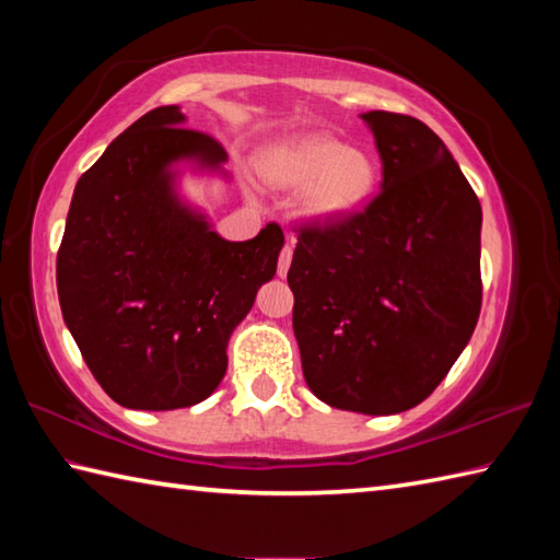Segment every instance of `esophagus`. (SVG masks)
<instances>
[{
  "label": "esophagus",
  "instance_id": "obj_1",
  "mask_svg": "<svg viewBox=\"0 0 560 560\" xmlns=\"http://www.w3.org/2000/svg\"><path fill=\"white\" fill-rule=\"evenodd\" d=\"M291 243H293V241H291ZM291 259H293V245H287V247L281 249V255H279V277H281V279L289 273Z\"/></svg>",
  "mask_w": 560,
  "mask_h": 560
}]
</instances>
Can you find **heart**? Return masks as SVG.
<instances>
[{"instance_id": "obj_1", "label": "heart", "mask_w": 560, "mask_h": 560, "mask_svg": "<svg viewBox=\"0 0 560 560\" xmlns=\"http://www.w3.org/2000/svg\"><path fill=\"white\" fill-rule=\"evenodd\" d=\"M273 185L303 187L301 207L313 221H343L375 195L380 171L365 149L327 135H311L271 149L259 165Z\"/></svg>"}]
</instances>
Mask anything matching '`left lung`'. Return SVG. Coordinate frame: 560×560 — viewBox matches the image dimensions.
Masks as SVG:
<instances>
[{"label":"left lung","mask_w":560,"mask_h":560,"mask_svg":"<svg viewBox=\"0 0 560 560\" xmlns=\"http://www.w3.org/2000/svg\"><path fill=\"white\" fill-rule=\"evenodd\" d=\"M383 192L303 225L289 269L307 387L335 409L389 416L443 383L481 313V205L431 127L371 110Z\"/></svg>","instance_id":"8db88e82"}]
</instances>
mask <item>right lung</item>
Returning a JSON list of instances; mask_svg holds the SVG:
<instances>
[{
	"label": "right lung",
	"instance_id": "right-lung-1",
	"mask_svg": "<svg viewBox=\"0 0 560 560\" xmlns=\"http://www.w3.org/2000/svg\"><path fill=\"white\" fill-rule=\"evenodd\" d=\"M177 105L129 125L79 177L57 253L62 317L108 397L171 411L205 401L229 339L277 273L283 233L225 241L177 192L180 163L219 173L229 153L185 129Z\"/></svg>",
	"mask_w": 560,
	"mask_h": 560
}]
</instances>
